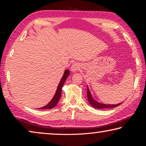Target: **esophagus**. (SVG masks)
<instances>
[{
    "instance_id": "1",
    "label": "esophagus",
    "mask_w": 146,
    "mask_h": 146,
    "mask_svg": "<svg viewBox=\"0 0 146 146\" xmlns=\"http://www.w3.org/2000/svg\"><path fill=\"white\" fill-rule=\"evenodd\" d=\"M80 65L78 63H75L71 66V71H73V72H75V71L80 70Z\"/></svg>"
}]
</instances>
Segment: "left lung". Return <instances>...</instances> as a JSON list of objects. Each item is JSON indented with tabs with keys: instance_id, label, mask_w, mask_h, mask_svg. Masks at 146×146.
I'll return each mask as SVG.
<instances>
[{
	"instance_id": "1",
	"label": "left lung",
	"mask_w": 146,
	"mask_h": 146,
	"mask_svg": "<svg viewBox=\"0 0 146 146\" xmlns=\"http://www.w3.org/2000/svg\"><path fill=\"white\" fill-rule=\"evenodd\" d=\"M87 96H88V99L89 102H90V104L93 106L94 108H97V109H108V108H115L117 106H119L121 104V103L118 104H115V105H111V104H102L100 102H98L97 101L95 100L93 98L92 96H91V94L90 90L88 87L87 89Z\"/></svg>"
}]
</instances>
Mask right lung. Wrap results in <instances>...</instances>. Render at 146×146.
<instances>
[{"mask_svg": "<svg viewBox=\"0 0 146 146\" xmlns=\"http://www.w3.org/2000/svg\"><path fill=\"white\" fill-rule=\"evenodd\" d=\"M69 75H70V71H69L68 70H66L65 71H64V73L62 76V77L60 82H59V84L58 85V87H57V90H56V93L55 94V95H54V97H53V98L51 99L50 102H49L46 106L39 108L40 110L51 109V108H53L55 106H56V104H57V103L59 101V100H60V97H61L62 88L64 84V82H65L66 80L67 79L68 76Z\"/></svg>", "mask_w": 146, "mask_h": 146, "instance_id": "right-lung-1", "label": "right lung"}]
</instances>
